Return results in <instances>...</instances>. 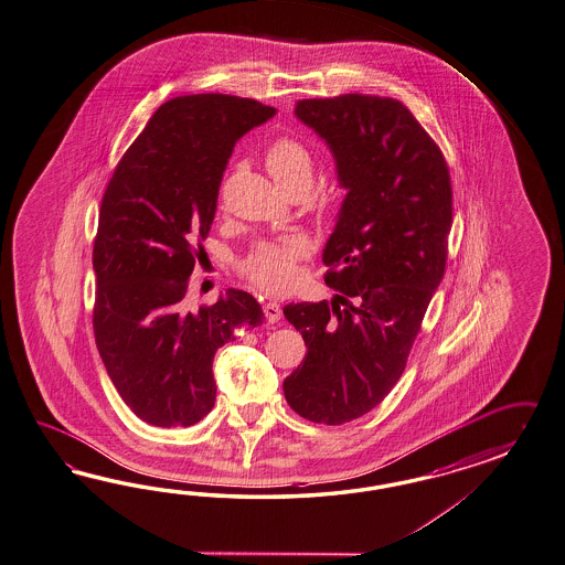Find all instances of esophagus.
Wrapping results in <instances>:
<instances>
[{
	"instance_id": "esophagus-1",
	"label": "esophagus",
	"mask_w": 565,
	"mask_h": 565,
	"mask_svg": "<svg viewBox=\"0 0 565 565\" xmlns=\"http://www.w3.org/2000/svg\"><path fill=\"white\" fill-rule=\"evenodd\" d=\"M263 308H265V312H267L269 317H277V315H279V308H281V305H279L277 300H265V302H263Z\"/></svg>"
}]
</instances>
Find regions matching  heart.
<instances>
[{
	"mask_svg": "<svg viewBox=\"0 0 565 565\" xmlns=\"http://www.w3.org/2000/svg\"><path fill=\"white\" fill-rule=\"evenodd\" d=\"M265 164L275 183L284 191L296 184L310 189L315 177V158L305 141L296 138L275 139L265 153ZM310 255L305 236H286L257 244L238 265L241 274L253 286L267 294H286L298 281V263Z\"/></svg>",
	"mask_w": 565,
	"mask_h": 565,
	"instance_id": "obj_1",
	"label": "heart"
}]
</instances>
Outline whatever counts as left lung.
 I'll list each match as a JSON object with an SVG mask.
<instances>
[{
    "instance_id": "1",
    "label": "left lung",
    "mask_w": 565,
    "mask_h": 565,
    "mask_svg": "<svg viewBox=\"0 0 565 565\" xmlns=\"http://www.w3.org/2000/svg\"><path fill=\"white\" fill-rule=\"evenodd\" d=\"M296 117L329 143L348 189L322 253L324 281L335 298L298 312L306 321L327 322L324 331L337 343L351 335L366 341L367 364L360 370L370 379L364 384L372 398L381 391L372 341L417 321L443 281L452 226L450 172L438 143L395 98H308L296 103ZM339 374L329 384L305 374L296 384L300 405L322 412L324 402L331 409L343 397H358V382L347 381L350 372Z\"/></svg>"
}]
</instances>
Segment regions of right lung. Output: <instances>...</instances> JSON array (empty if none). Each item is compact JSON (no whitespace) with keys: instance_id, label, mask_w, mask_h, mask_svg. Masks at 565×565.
<instances>
[{"instance_id":"obj_1","label":"right lung","mask_w":565,"mask_h":565,"mask_svg":"<svg viewBox=\"0 0 565 565\" xmlns=\"http://www.w3.org/2000/svg\"><path fill=\"white\" fill-rule=\"evenodd\" d=\"M274 115L253 98L177 96L153 113L108 181L92 250L94 306L111 329L122 391L156 422L186 424L205 413L209 329L257 306L250 294L230 290L205 315L189 300V284L207 265L201 243L236 141Z\"/></svg>"}]
</instances>
